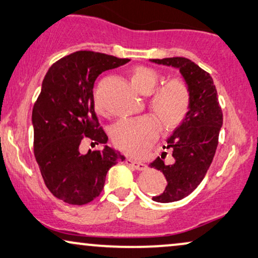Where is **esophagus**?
Here are the masks:
<instances>
[{
	"label": "esophagus",
	"mask_w": 258,
	"mask_h": 258,
	"mask_svg": "<svg viewBox=\"0 0 258 258\" xmlns=\"http://www.w3.org/2000/svg\"><path fill=\"white\" fill-rule=\"evenodd\" d=\"M126 164H127L131 167H133V168L138 169V170H145L147 168V166L145 165L144 162L136 161V160H133V159H127V160H126Z\"/></svg>",
	"instance_id": "1"
}]
</instances>
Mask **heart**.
<instances>
[{"mask_svg":"<svg viewBox=\"0 0 258 258\" xmlns=\"http://www.w3.org/2000/svg\"><path fill=\"white\" fill-rule=\"evenodd\" d=\"M159 79L158 72L147 67H137L131 74V82L140 93H150L151 107L158 114L165 128H173L183 120L190 105V92L186 82L172 78L155 88ZM98 112L100 105L94 101ZM159 132L158 119L152 114L120 119L112 127V140L119 150L132 155L146 152Z\"/></svg>","mask_w":258,"mask_h":258,"instance_id":"obj_1","label":"heart"}]
</instances>
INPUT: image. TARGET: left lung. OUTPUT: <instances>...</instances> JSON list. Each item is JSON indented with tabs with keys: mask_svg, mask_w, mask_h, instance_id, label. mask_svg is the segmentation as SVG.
I'll return each mask as SVG.
<instances>
[{
	"mask_svg": "<svg viewBox=\"0 0 258 258\" xmlns=\"http://www.w3.org/2000/svg\"><path fill=\"white\" fill-rule=\"evenodd\" d=\"M151 61L177 69L190 92L188 113L164 146L172 151L173 162L166 164L164 152L150 165L167 180L164 191L153 200L168 203L186 198L201 183L215 155L223 114L213 78L194 61L183 57Z\"/></svg>",
	"mask_w": 258,
	"mask_h": 258,
	"instance_id": "obj_1",
	"label": "left lung"
}]
</instances>
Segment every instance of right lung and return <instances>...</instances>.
I'll return each mask as SVG.
<instances>
[{
  "label": "right lung",
  "mask_w": 258,
  "mask_h": 258,
  "mask_svg": "<svg viewBox=\"0 0 258 258\" xmlns=\"http://www.w3.org/2000/svg\"><path fill=\"white\" fill-rule=\"evenodd\" d=\"M127 58L77 51L46 72L32 108L34 153L45 186L70 205H86L99 197L108 169L125 157L108 147V138L94 112L93 84L101 72L128 63ZM84 137L103 143V150L81 155Z\"/></svg>",
  "instance_id": "add662e5"
}]
</instances>
